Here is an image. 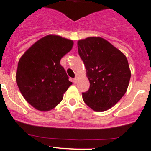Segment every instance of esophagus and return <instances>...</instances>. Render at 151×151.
I'll return each mask as SVG.
<instances>
[{
	"label": "esophagus",
	"mask_w": 151,
	"mask_h": 151,
	"mask_svg": "<svg viewBox=\"0 0 151 151\" xmlns=\"http://www.w3.org/2000/svg\"><path fill=\"white\" fill-rule=\"evenodd\" d=\"M77 77H75V78H74V80H73V82H74V83H77Z\"/></svg>",
	"instance_id": "esophagus-1"
}]
</instances>
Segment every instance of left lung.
I'll return each mask as SVG.
<instances>
[{
  "label": "left lung",
  "instance_id": "left-lung-1",
  "mask_svg": "<svg viewBox=\"0 0 151 151\" xmlns=\"http://www.w3.org/2000/svg\"><path fill=\"white\" fill-rule=\"evenodd\" d=\"M78 53L90 83L83 93L85 103L95 111H105L124 96L131 79L126 57L111 43L99 37L77 42Z\"/></svg>",
  "mask_w": 151,
  "mask_h": 151
}]
</instances>
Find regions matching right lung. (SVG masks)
<instances>
[{"instance_id": "right-lung-1", "label": "right lung", "mask_w": 151, "mask_h": 151, "mask_svg": "<svg viewBox=\"0 0 151 151\" xmlns=\"http://www.w3.org/2000/svg\"><path fill=\"white\" fill-rule=\"evenodd\" d=\"M73 44L71 40L49 35L34 43L19 60L16 83L25 99L36 109H53L72 84L60 60Z\"/></svg>"}]
</instances>
